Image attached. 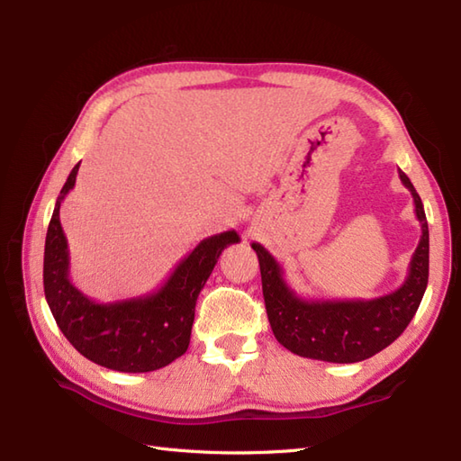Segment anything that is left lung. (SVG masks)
<instances>
[{"label": "left lung", "instance_id": "1", "mask_svg": "<svg viewBox=\"0 0 461 461\" xmlns=\"http://www.w3.org/2000/svg\"><path fill=\"white\" fill-rule=\"evenodd\" d=\"M398 176L412 194L422 236L410 259L406 281L388 295L370 301H307L287 285L277 259L261 243H251L259 259L271 330L287 350L339 365L360 362L393 345L416 315L428 287L429 233L416 188L402 170H398Z\"/></svg>", "mask_w": 461, "mask_h": 461}]
</instances>
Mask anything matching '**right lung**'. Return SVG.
<instances>
[{
  "instance_id": "1",
  "label": "right lung",
  "mask_w": 461,
  "mask_h": 461,
  "mask_svg": "<svg viewBox=\"0 0 461 461\" xmlns=\"http://www.w3.org/2000/svg\"><path fill=\"white\" fill-rule=\"evenodd\" d=\"M79 164L59 194L45 238L43 287L49 309L85 358L119 372L158 370L188 350L195 301L221 251L238 243L240 236L230 230L202 240L164 285L149 295L96 303L68 279V248L59 220V208L73 190Z\"/></svg>"
}]
</instances>
